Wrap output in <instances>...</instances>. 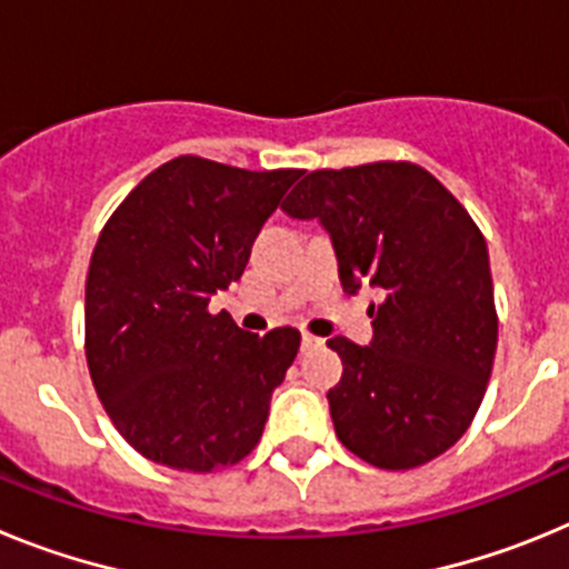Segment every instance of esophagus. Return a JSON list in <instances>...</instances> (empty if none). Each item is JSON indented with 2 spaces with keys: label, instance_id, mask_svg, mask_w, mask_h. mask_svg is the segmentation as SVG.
Masks as SVG:
<instances>
[{
  "label": "esophagus",
  "instance_id": "34e87169",
  "mask_svg": "<svg viewBox=\"0 0 569 569\" xmlns=\"http://www.w3.org/2000/svg\"><path fill=\"white\" fill-rule=\"evenodd\" d=\"M313 347H321V339L313 333H301V350H313Z\"/></svg>",
  "mask_w": 569,
  "mask_h": 569
}]
</instances>
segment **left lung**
<instances>
[{
    "label": "left lung",
    "instance_id": "1",
    "mask_svg": "<svg viewBox=\"0 0 569 569\" xmlns=\"http://www.w3.org/2000/svg\"><path fill=\"white\" fill-rule=\"evenodd\" d=\"M328 230L345 293L361 281L373 341H328L345 365L328 393L341 445L410 470L456 445L485 399L499 319L487 241L456 196L410 162L313 170L281 202Z\"/></svg>",
    "mask_w": 569,
    "mask_h": 569
}]
</instances>
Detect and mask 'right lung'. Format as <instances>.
Segmentation results:
<instances>
[{
	"label": "right lung",
	"mask_w": 569,
	"mask_h": 569,
	"mask_svg": "<svg viewBox=\"0 0 569 569\" xmlns=\"http://www.w3.org/2000/svg\"><path fill=\"white\" fill-rule=\"evenodd\" d=\"M299 176L179 156L104 224L84 284V353L110 421L144 459L210 472L261 439L301 336L248 333L208 305L241 279L261 224Z\"/></svg>",
	"instance_id": "obj_1"
}]
</instances>
